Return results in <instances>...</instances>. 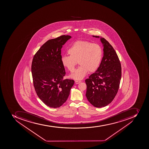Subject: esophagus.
<instances>
[{
    "label": "esophagus",
    "instance_id": "esophagus-1",
    "mask_svg": "<svg viewBox=\"0 0 149 149\" xmlns=\"http://www.w3.org/2000/svg\"><path fill=\"white\" fill-rule=\"evenodd\" d=\"M81 82V81H75V83L76 84H78L79 83H80Z\"/></svg>",
    "mask_w": 149,
    "mask_h": 149
}]
</instances>
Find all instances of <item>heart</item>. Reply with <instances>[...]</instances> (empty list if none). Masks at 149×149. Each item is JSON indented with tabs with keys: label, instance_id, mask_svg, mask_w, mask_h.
<instances>
[{
	"label": "heart",
	"instance_id": "1",
	"mask_svg": "<svg viewBox=\"0 0 149 149\" xmlns=\"http://www.w3.org/2000/svg\"><path fill=\"white\" fill-rule=\"evenodd\" d=\"M68 53L69 56L61 57V64L68 71L72 72L78 62L80 67L70 75L75 80L82 79L88 72L92 73L96 71L100 66L103 54L100 45L86 40L74 42L68 50Z\"/></svg>",
	"mask_w": 149,
	"mask_h": 149
}]
</instances>
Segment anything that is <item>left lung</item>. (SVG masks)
<instances>
[{
	"label": "left lung",
	"instance_id": "1",
	"mask_svg": "<svg viewBox=\"0 0 149 149\" xmlns=\"http://www.w3.org/2000/svg\"><path fill=\"white\" fill-rule=\"evenodd\" d=\"M100 38L103 47V56L95 73L85 80L86 96L94 107L102 108L112 102L117 94L122 75L121 63L116 52L109 42Z\"/></svg>",
	"mask_w": 149,
	"mask_h": 149
}]
</instances>
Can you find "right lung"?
I'll list each match as a JSON object with an SVG mask.
<instances>
[{
  "label": "right lung",
  "mask_w": 149,
  "mask_h": 149,
  "mask_svg": "<svg viewBox=\"0 0 149 149\" xmlns=\"http://www.w3.org/2000/svg\"><path fill=\"white\" fill-rule=\"evenodd\" d=\"M70 38L64 35L48 40L33 58L31 71L35 91L51 108H59L66 102L74 82L70 79L64 80L66 72L61 63L62 46Z\"/></svg>",
  "instance_id": "right-lung-1"
}]
</instances>
